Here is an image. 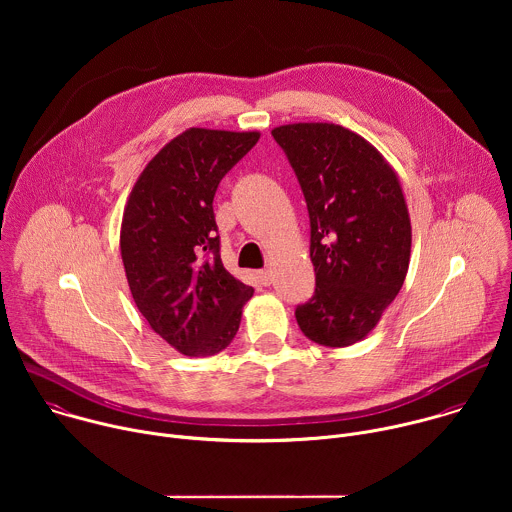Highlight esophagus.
<instances>
[{
  "mask_svg": "<svg viewBox=\"0 0 512 512\" xmlns=\"http://www.w3.org/2000/svg\"><path fill=\"white\" fill-rule=\"evenodd\" d=\"M257 277H259L261 283L269 285L273 281V271L271 269H261V271H257Z\"/></svg>",
  "mask_w": 512,
  "mask_h": 512,
  "instance_id": "esophagus-1",
  "label": "esophagus"
}]
</instances>
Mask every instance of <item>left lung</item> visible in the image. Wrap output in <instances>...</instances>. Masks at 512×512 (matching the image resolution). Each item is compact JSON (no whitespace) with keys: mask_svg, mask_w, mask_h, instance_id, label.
Listing matches in <instances>:
<instances>
[{"mask_svg":"<svg viewBox=\"0 0 512 512\" xmlns=\"http://www.w3.org/2000/svg\"><path fill=\"white\" fill-rule=\"evenodd\" d=\"M294 168L310 212L314 298L296 320L316 344L350 346L379 324L405 281L411 221L393 166L336 123L271 129Z\"/></svg>","mask_w":512,"mask_h":512,"instance_id":"left-lung-1","label":"left lung"}]
</instances>
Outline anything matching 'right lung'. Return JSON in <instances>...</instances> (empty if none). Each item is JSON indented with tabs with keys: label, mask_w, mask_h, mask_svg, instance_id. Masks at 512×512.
<instances>
[{
	"label": "right lung",
	"mask_w": 512,
	"mask_h": 512,
	"mask_svg": "<svg viewBox=\"0 0 512 512\" xmlns=\"http://www.w3.org/2000/svg\"><path fill=\"white\" fill-rule=\"evenodd\" d=\"M259 135L182 131L143 168L123 210L119 247L133 302L152 330L186 356L227 348L253 296V287L221 261L212 200Z\"/></svg>",
	"instance_id": "right-lung-1"
}]
</instances>
